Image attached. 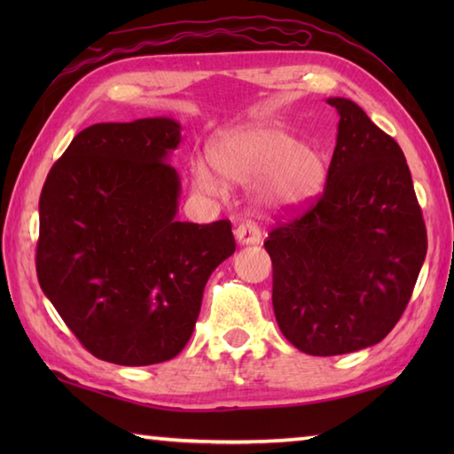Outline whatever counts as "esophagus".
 Instances as JSON below:
<instances>
[{"mask_svg":"<svg viewBox=\"0 0 454 454\" xmlns=\"http://www.w3.org/2000/svg\"><path fill=\"white\" fill-rule=\"evenodd\" d=\"M236 240L238 244L248 246V244H260L262 242V230H260L254 222H246L236 228Z\"/></svg>","mask_w":454,"mask_h":454,"instance_id":"34e87169","label":"esophagus"}]
</instances>
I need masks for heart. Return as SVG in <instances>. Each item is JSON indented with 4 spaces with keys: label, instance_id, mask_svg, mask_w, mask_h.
<instances>
[{
    "label": "heart",
    "instance_id": "1",
    "mask_svg": "<svg viewBox=\"0 0 454 454\" xmlns=\"http://www.w3.org/2000/svg\"><path fill=\"white\" fill-rule=\"evenodd\" d=\"M212 160L192 162V186L206 196H218L224 180L252 186L260 210L286 212L309 204L325 180L318 152L286 129L246 126L222 132L210 148Z\"/></svg>",
    "mask_w": 454,
    "mask_h": 454
}]
</instances>
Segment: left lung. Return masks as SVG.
<instances>
[{"mask_svg": "<svg viewBox=\"0 0 454 454\" xmlns=\"http://www.w3.org/2000/svg\"><path fill=\"white\" fill-rule=\"evenodd\" d=\"M325 194L274 228L272 306L282 334L312 356L380 342L401 318L427 256V230L404 153L347 98Z\"/></svg>", "mask_w": 454, "mask_h": 454, "instance_id": "obj_1", "label": "left lung"}]
</instances>
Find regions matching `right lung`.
Listing matches in <instances>:
<instances>
[{
  "label": "right lung",
  "mask_w": 454,
  "mask_h": 454,
  "mask_svg": "<svg viewBox=\"0 0 454 454\" xmlns=\"http://www.w3.org/2000/svg\"><path fill=\"white\" fill-rule=\"evenodd\" d=\"M174 118L94 124L40 196L37 280L91 355L121 366L174 358L194 333L210 274L234 254L228 220L178 222Z\"/></svg>",
  "instance_id": "right-lung-1"
}]
</instances>
